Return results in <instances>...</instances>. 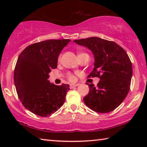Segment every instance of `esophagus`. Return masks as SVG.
<instances>
[{"label":"esophagus","instance_id":"1","mask_svg":"<svg viewBox=\"0 0 147 147\" xmlns=\"http://www.w3.org/2000/svg\"><path fill=\"white\" fill-rule=\"evenodd\" d=\"M79 86V84H71L70 85V88L71 89H73V88H74V87H76V86Z\"/></svg>","mask_w":147,"mask_h":147}]
</instances>
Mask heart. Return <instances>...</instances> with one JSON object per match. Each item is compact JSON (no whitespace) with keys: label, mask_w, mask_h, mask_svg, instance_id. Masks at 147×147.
I'll use <instances>...</instances> for the list:
<instances>
[{"label":"heart","mask_w":147,"mask_h":147,"mask_svg":"<svg viewBox=\"0 0 147 147\" xmlns=\"http://www.w3.org/2000/svg\"><path fill=\"white\" fill-rule=\"evenodd\" d=\"M61 54H60V55L59 56V57H58V60L59 61L61 59ZM68 79H69V80H70L71 82H74V81H75V77H74V76L73 75V74H68Z\"/></svg>","instance_id":"heart-1"}]
</instances>
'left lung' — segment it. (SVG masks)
I'll return each instance as SVG.
<instances>
[{"label":"left lung","mask_w":147,"mask_h":147,"mask_svg":"<svg viewBox=\"0 0 147 147\" xmlns=\"http://www.w3.org/2000/svg\"><path fill=\"white\" fill-rule=\"evenodd\" d=\"M74 42L92 51L94 67L88 76L100 78L96 87L88 84L89 92L84 98L86 105L98 113L114 110L124 100L130 89L132 65L127 53L115 42L96 37Z\"/></svg>","instance_id":"1"}]
</instances>
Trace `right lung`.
Segmentation results:
<instances>
[{
    "label": "right lung",
    "mask_w": 147,
    "mask_h": 147,
    "mask_svg": "<svg viewBox=\"0 0 147 147\" xmlns=\"http://www.w3.org/2000/svg\"><path fill=\"white\" fill-rule=\"evenodd\" d=\"M70 39H49L32 44L17 59L14 83L23 105L36 115L47 117L59 109L65 100L68 84L50 83L49 74L56 69L58 58Z\"/></svg>",
    "instance_id": "1"
}]
</instances>
